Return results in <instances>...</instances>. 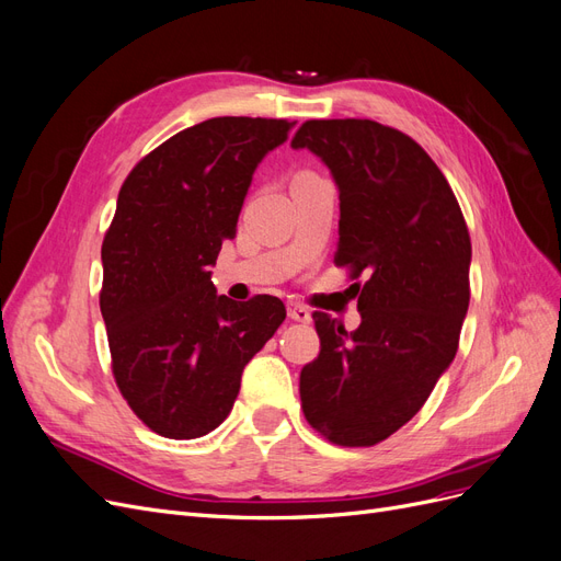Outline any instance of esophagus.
<instances>
[{"label": "esophagus", "instance_id": "obj_1", "mask_svg": "<svg viewBox=\"0 0 561 561\" xmlns=\"http://www.w3.org/2000/svg\"><path fill=\"white\" fill-rule=\"evenodd\" d=\"M287 318H293L297 322H311V311L299 307V304H287Z\"/></svg>", "mask_w": 561, "mask_h": 561}]
</instances>
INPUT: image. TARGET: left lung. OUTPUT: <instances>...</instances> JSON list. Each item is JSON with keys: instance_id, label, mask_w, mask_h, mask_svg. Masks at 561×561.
Listing matches in <instances>:
<instances>
[{"instance_id": "obj_1", "label": "left lung", "mask_w": 561, "mask_h": 561, "mask_svg": "<svg viewBox=\"0 0 561 561\" xmlns=\"http://www.w3.org/2000/svg\"><path fill=\"white\" fill-rule=\"evenodd\" d=\"M295 149L339 190L334 262L367 276L358 330L313 313L320 353L301 369L304 416L330 443L369 447L428 400L451 365L470 301V236L449 182L410 135L369 118L301 124Z\"/></svg>"}]
</instances>
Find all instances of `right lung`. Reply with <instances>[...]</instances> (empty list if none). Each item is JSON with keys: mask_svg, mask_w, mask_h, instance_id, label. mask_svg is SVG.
<instances>
[{"mask_svg": "<svg viewBox=\"0 0 561 561\" xmlns=\"http://www.w3.org/2000/svg\"><path fill=\"white\" fill-rule=\"evenodd\" d=\"M293 126L208 118L159 145L118 192L103 243L100 311L118 390L163 437L215 431L245 365L285 320L278 297L241 304L217 295L208 266L236 236L254 168Z\"/></svg>", "mask_w": 561, "mask_h": 561, "instance_id": "add662e5", "label": "right lung"}]
</instances>
